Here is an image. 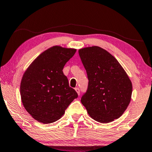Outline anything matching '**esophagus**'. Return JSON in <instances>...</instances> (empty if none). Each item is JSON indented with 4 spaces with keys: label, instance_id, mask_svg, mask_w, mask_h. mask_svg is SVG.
<instances>
[{
    "label": "esophagus",
    "instance_id": "esophagus-1",
    "mask_svg": "<svg viewBox=\"0 0 152 152\" xmlns=\"http://www.w3.org/2000/svg\"><path fill=\"white\" fill-rule=\"evenodd\" d=\"M75 90H76V92H77V94H78V95H80V90H79V88H75Z\"/></svg>",
    "mask_w": 152,
    "mask_h": 152
}]
</instances>
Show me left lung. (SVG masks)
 <instances>
[{
    "mask_svg": "<svg viewBox=\"0 0 152 152\" xmlns=\"http://www.w3.org/2000/svg\"><path fill=\"white\" fill-rule=\"evenodd\" d=\"M89 80L81 98L88 115L101 123L122 116L131 99L132 83L120 62L106 50L90 46L78 50Z\"/></svg>",
    "mask_w": 152,
    "mask_h": 152,
    "instance_id": "1",
    "label": "left lung"
}]
</instances>
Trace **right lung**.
Returning <instances> with one entry per match:
<instances>
[{
	"label": "right lung",
	"mask_w": 152,
	"mask_h": 152,
	"mask_svg": "<svg viewBox=\"0 0 152 152\" xmlns=\"http://www.w3.org/2000/svg\"><path fill=\"white\" fill-rule=\"evenodd\" d=\"M76 49L52 46L30 64L22 77L20 93L26 111L38 122L50 124L61 118L78 94L62 72Z\"/></svg>",
	"instance_id": "add662e5"
}]
</instances>
